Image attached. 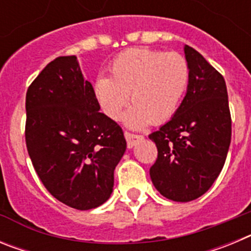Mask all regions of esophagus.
Listing matches in <instances>:
<instances>
[{
    "label": "esophagus",
    "instance_id": "1",
    "mask_svg": "<svg viewBox=\"0 0 251 251\" xmlns=\"http://www.w3.org/2000/svg\"><path fill=\"white\" fill-rule=\"evenodd\" d=\"M124 137H126V139H127L128 148H133L134 146H136L137 142L141 141V139L143 138L142 136H138V134H133V133H129V132H124Z\"/></svg>",
    "mask_w": 251,
    "mask_h": 251
}]
</instances>
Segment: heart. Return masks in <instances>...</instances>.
<instances>
[{"label":"heart","instance_id":"obj_1","mask_svg":"<svg viewBox=\"0 0 251 251\" xmlns=\"http://www.w3.org/2000/svg\"><path fill=\"white\" fill-rule=\"evenodd\" d=\"M110 77L99 75L93 93L110 119H119L130 94L133 106L126 114L128 127L163 123L177 112L190 80L187 60L177 52L129 49L113 59Z\"/></svg>","mask_w":251,"mask_h":251}]
</instances>
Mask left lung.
Segmentation results:
<instances>
[{
    "instance_id": "obj_1",
    "label": "left lung",
    "mask_w": 251,
    "mask_h": 251,
    "mask_svg": "<svg viewBox=\"0 0 251 251\" xmlns=\"http://www.w3.org/2000/svg\"><path fill=\"white\" fill-rule=\"evenodd\" d=\"M187 93L174 117L151 133L158 156L151 167L162 196L188 202L202 196L220 175L231 142V115L224 76L185 45Z\"/></svg>"
}]
</instances>
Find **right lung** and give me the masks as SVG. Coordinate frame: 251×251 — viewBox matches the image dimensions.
<instances>
[{"instance_id":"1","label":"right lung","mask_w":251,"mask_h":251,"mask_svg":"<svg viewBox=\"0 0 251 251\" xmlns=\"http://www.w3.org/2000/svg\"><path fill=\"white\" fill-rule=\"evenodd\" d=\"M99 109L76 56L52 60L26 93L31 162L46 190L76 210L109 199L115 166L127 148L122 128Z\"/></svg>"}]
</instances>
